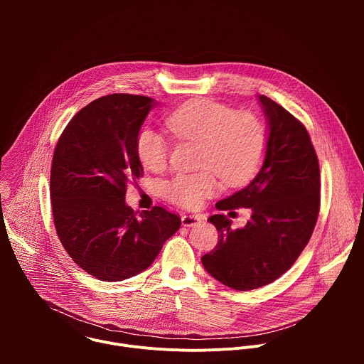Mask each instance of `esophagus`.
Instances as JSON below:
<instances>
[{
	"label": "esophagus",
	"instance_id": "obj_1",
	"mask_svg": "<svg viewBox=\"0 0 364 364\" xmlns=\"http://www.w3.org/2000/svg\"><path fill=\"white\" fill-rule=\"evenodd\" d=\"M201 220H203V216H200V215H183L181 216V223L186 228L194 226V225H197Z\"/></svg>",
	"mask_w": 364,
	"mask_h": 364
}]
</instances>
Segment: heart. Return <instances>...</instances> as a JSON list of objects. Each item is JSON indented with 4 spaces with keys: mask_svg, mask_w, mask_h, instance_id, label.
I'll return each mask as SVG.
<instances>
[{
    "mask_svg": "<svg viewBox=\"0 0 364 364\" xmlns=\"http://www.w3.org/2000/svg\"><path fill=\"white\" fill-rule=\"evenodd\" d=\"M167 125L176 136L201 144L198 164L207 168L177 173L166 183V197L183 209H196L216 193L213 170L228 183L250 177L261 164L268 144L267 127L261 118L210 99L184 103L170 114ZM135 149L146 170L157 173L167 167L171 145L160 131L144 127L138 132Z\"/></svg>",
    "mask_w": 364,
    "mask_h": 364,
    "instance_id": "b5f03b06",
    "label": "heart"
}]
</instances>
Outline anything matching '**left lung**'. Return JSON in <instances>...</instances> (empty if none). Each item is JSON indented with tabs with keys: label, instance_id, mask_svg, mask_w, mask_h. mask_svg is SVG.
I'll return each instance as SVG.
<instances>
[{
	"label": "left lung",
	"instance_id": "8db88e82",
	"mask_svg": "<svg viewBox=\"0 0 364 364\" xmlns=\"http://www.w3.org/2000/svg\"><path fill=\"white\" fill-rule=\"evenodd\" d=\"M269 125L264 164L253 180L218 210H252L245 228L219 213L209 218L219 233L216 247L201 257L215 279L236 291L268 285L298 259L320 213V166L306 128L265 95L259 96Z\"/></svg>",
	"mask_w": 364,
	"mask_h": 364
}]
</instances>
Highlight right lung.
Wrapping results in <instances>:
<instances>
[{
    "label": "right lung",
    "instance_id": "add662e5",
    "mask_svg": "<svg viewBox=\"0 0 364 364\" xmlns=\"http://www.w3.org/2000/svg\"><path fill=\"white\" fill-rule=\"evenodd\" d=\"M154 99L112 93L82 108L62 132L51 161L50 198L58 236L89 275L107 282L146 269L181 225L155 205L134 212L127 186L142 177L135 142Z\"/></svg>",
    "mask_w": 364,
    "mask_h": 364
}]
</instances>
